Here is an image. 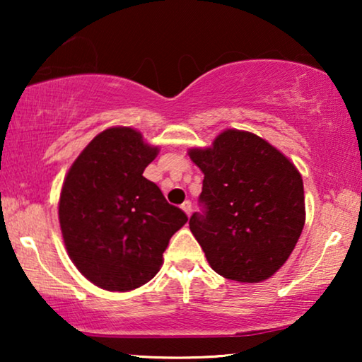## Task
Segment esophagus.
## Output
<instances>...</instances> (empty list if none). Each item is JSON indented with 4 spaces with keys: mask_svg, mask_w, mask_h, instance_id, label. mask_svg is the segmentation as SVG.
<instances>
[{
    "mask_svg": "<svg viewBox=\"0 0 362 362\" xmlns=\"http://www.w3.org/2000/svg\"><path fill=\"white\" fill-rule=\"evenodd\" d=\"M181 209L186 212V216L189 217L191 216V212H192V206H191V202L189 201H186V202H182V206H181Z\"/></svg>",
    "mask_w": 362,
    "mask_h": 362,
    "instance_id": "1",
    "label": "esophagus"
}]
</instances>
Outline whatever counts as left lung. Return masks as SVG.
Returning <instances> with one entry per match:
<instances>
[{
    "label": "left lung",
    "mask_w": 362,
    "mask_h": 362,
    "mask_svg": "<svg viewBox=\"0 0 362 362\" xmlns=\"http://www.w3.org/2000/svg\"><path fill=\"white\" fill-rule=\"evenodd\" d=\"M204 173V214L189 229L211 269L259 284L288 260L305 226L303 180L280 150L255 133L227 128L211 146L187 150Z\"/></svg>",
    "instance_id": "1"
}]
</instances>
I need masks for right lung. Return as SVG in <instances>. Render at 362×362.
<instances>
[{"mask_svg":"<svg viewBox=\"0 0 362 362\" xmlns=\"http://www.w3.org/2000/svg\"><path fill=\"white\" fill-rule=\"evenodd\" d=\"M160 148L132 127L98 133L69 168L59 224L74 265L93 285L130 291L163 265L170 239L187 222L143 176Z\"/></svg>","mask_w":362,"mask_h":362,"instance_id":"1","label":"right lung"}]
</instances>
